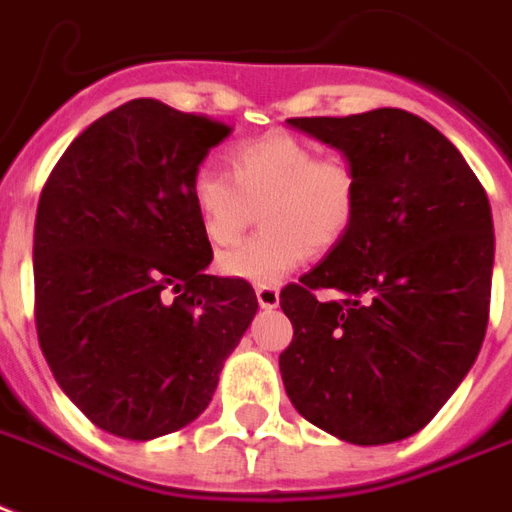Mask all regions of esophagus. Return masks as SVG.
<instances>
[{
    "mask_svg": "<svg viewBox=\"0 0 512 512\" xmlns=\"http://www.w3.org/2000/svg\"><path fill=\"white\" fill-rule=\"evenodd\" d=\"M255 292H257V303H260V308L279 306V290H276V287H271V284H260Z\"/></svg>",
    "mask_w": 512,
    "mask_h": 512,
    "instance_id": "1",
    "label": "esophagus"
}]
</instances>
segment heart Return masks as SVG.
<instances>
[{"label": "heart", "instance_id": "heart-1", "mask_svg": "<svg viewBox=\"0 0 512 512\" xmlns=\"http://www.w3.org/2000/svg\"><path fill=\"white\" fill-rule=\"evenodd\" d=\"M230 177L201 166L190 179L198 225L228 247L260 212L263 230L217 257V271L252 284H276L311 249L338 247L357 217L360 179L341 155H317L306 139L271 131L228 150Z\"/></svg>", "mask_w": 512, "mask_h": 512}]
</instances>
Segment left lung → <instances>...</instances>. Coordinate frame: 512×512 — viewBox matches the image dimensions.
Listing matches in <instances>:
<instances>
[{"mask_svg": "<svg viewBox=\"0 0 512 512\" xmlns=\"http://www.w3.org/2000/svg\"><path fill=\"white\" fill-rule=\"evenodd\" d=\"M360 179L357 217L279 295L295 411L354 446L411 438L470 373L489 325L494 222L462 152L405 109L292 117ZM322 289L335 294L319 301Z\"/></svg>", "mask_w": 512, "mask_h": 512, "instance_id": "left-lung-1", "label": "left lung"}]
</instances>
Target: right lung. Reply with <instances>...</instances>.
I'll return each instance as SVG.
<instances>
[{
  "label": "right lung",
  "instance_id": "add662e5",
  "mask_svg": "<svg viewBox=\"0 0 512 512\" xmlns=\"http://www.w3.org/2000/svg\"><path fill=\"white\" fill-rule=\"evenodd\" d=\"M228 134L134 99L66 147L39 195V346L109 435L152 440L198 419L257 314L252 284L206 273L212 244L190 201V179Z\"/></svg>",
  "mask_w": 512,
  "mask_h": 512
}]
</instances>
